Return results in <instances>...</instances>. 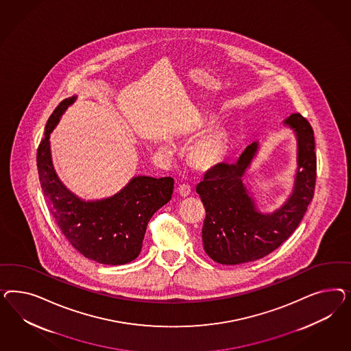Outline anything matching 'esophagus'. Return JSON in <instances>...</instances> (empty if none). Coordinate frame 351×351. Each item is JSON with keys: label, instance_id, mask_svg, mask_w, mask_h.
Returning <instances> with one entry per match:
<instances>
[{"label": "esophagus", "instance_id": "1", "mask_svg": "<svg viewBox=\"0 0 351 351\" xmlns=\"http://www.w3.org/2000/svg\"><path fill=\"white\" fill-rule=\"evenodd\" d=\"M178 193L180 194L181 197L185 198V197H188L191 193V186L186 185V184H182V185H180V186L178 188Z\"/></svg>", "mask_w": 351, "mask_h": 351}]
</instances>
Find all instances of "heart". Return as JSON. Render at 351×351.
<instances>
[{
	"mask_svg": "<svg viewBox=\"0 0 351 351\" xmlns=\"http://www.w3.org/2000/svg\"><path fill=\"white\" fill-rule=\"evenodd\" d=\"M228 143V132L223 128H211L191 144L188 152V160L197 170H213L223 160ZM165 150L170 152V148L165 147Z\"/></svg>",
	"mask_w": 351,
	"mask_h": 351,
	"instance_id": "obj_1",
	"label": "heart"
}]
</instances>
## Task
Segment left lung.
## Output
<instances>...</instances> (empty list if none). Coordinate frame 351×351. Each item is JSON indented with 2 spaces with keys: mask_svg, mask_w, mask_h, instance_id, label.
Instances as JSON below:
<instances>
[{
  "mask_svg": "<svg viewBox=\"0 0 351 351\" xmlns=\"http://www.w3.org/2000/svg\"><path fill=\"white\" fill-rule=\"evenodd\" d=\"M283 125L296 136L298 171L292 193L274 213H260L243 182L258 141L250 144L233 165L219 163L207 171L197 185L206 208L203 248L219 264H245L273 252L296 230L313 199L317 180L314 131L300 113L291 114Z\"/></svg>",
  "mask_w": 351,
  "mask_h": 351,
  "instance_id": "left-lung-1",
  "label": "left lung"
}]
</instances>
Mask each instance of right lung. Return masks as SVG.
<instances>
[{
  "label": "right lung",
  "instance_id": "obj_1",
  "mask_svg": "<svg viewBox=\"0 0 351 351\" xmlns=\"http://www.w3.org/2000/svg\"><path fill=\"white\" fill-rule=\"evenodd\" d=\"M75 100L72 96L56 106L38 145L43 195L64 237L81 255L104 265H123L140 254L149 220L171 199L173 179L135 176L109 198L85 201L77 197L59 179L50 149V134Z\"/></svg>",
  "mask_w": 351,
  "mask_h": 351
}]
</instances>
